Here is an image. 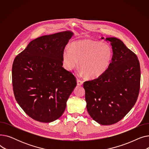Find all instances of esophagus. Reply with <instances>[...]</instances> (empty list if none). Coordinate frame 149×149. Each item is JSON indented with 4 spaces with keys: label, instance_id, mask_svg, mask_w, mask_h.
I'll return each instance as SVG.
<instances>
[{
    "label": "esophagus",
    "instance_id": "esophagus-1",
    "mask_svg": "<svg viewBox=\"0 0 149 149\" xmlns=\"http://www.w3.org/2000/svg\"><path fill=\"white\" fill-rule=\"evenodd\" d=\"M77 85H78V86H81V85L83 84V82L82 81L79 80V79H77Z\"/></svg>",
    "mask_w": 149,
    "mask_h": 149
}]
</instances>
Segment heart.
I'll use <instances>...</instances> for the list:
<instances>
[{"label":"heart","instance_id":"1","mask_svg":"<svg viewBox=\"0 0 149 149\" xmlns=\"http://www.w3.org/2000/svg\"><path fill=\"white\" fill-rule=\"evenodd\" d=\"M113 51L107 43L92 39H83L73 42L70 48L65 49L62 54L65 68L72 70L79 65L80 73L90 79H96L104 74L112 60Z\"/></svg>","mask_w":149,"mask_h":149}]
</instances>
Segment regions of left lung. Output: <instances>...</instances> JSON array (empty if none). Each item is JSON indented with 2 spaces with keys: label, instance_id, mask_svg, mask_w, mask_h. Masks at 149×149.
Returning a JSON list of instances; mask_svg holds the SVG:
<instances>
[{
  "label": "left lung",
  "instance_id": "obj_1",
  "mask_svg": "<svg viewBox=\"0 0 149 149\" xmlns=\"http://www.w3.org/2000/svg\"><path fill=\"white\" fill-rule=\"evenodd\" d=\"M105 40L112 46L110 66L101 76L85 81L83 88L91 118L100 124L111 125L122 120L135 105L141 72L137 56L121 40L107 37Z\"/></svg>",
  "mask_w": 149,
  "mask_h": 149
}]
</instances>
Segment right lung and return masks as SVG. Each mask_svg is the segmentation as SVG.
<instances>
[{"instance_id": "right-lung-1", "label": "right lung", "mask_w": 149, "mask_h": 149, "mask_svg": "<svg viewBox=\"0 0 149 149\" xmlns=\"http://www.w3.org/2000/svg\"><path fill=\"white\" fill-rule=\"evenodd\" d=\"M74 35L65 31L31 41L15 57L12 68L14 94L31 118L51 123L63 113L76 87L74 75L63 68L62 54Z\"/></svg>"}]
</instances>
